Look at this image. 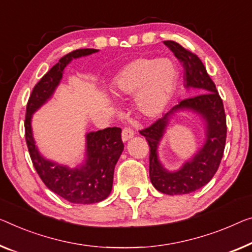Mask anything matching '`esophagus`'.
I'll return each mask as SVG.
<instances>
[{
  "mask_svg": "<svg viewBox=\"0 0 252 252\" xmlns=\"http://www.w3.org/2000/svg\"><path fill=\"white\" fill-rule=\"evenodd\" d=\"M133 136H134V131L131 129L130 126H127V127H125V129H123V131H122V140L123 141H127V140H130L131 138H133Z\"/></svg>",
  "mask_w": 252,
  "mask_h": 252,
  "instance_id": "obj_1",
  "label": "esophagus"
}]
</instances>
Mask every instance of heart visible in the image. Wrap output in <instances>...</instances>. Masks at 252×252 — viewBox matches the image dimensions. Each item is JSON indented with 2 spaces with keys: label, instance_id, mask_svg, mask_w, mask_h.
<instances>
[{
  "label": "heart",
  "instance_id": "obj_1",
  "mask_svg": "<svg viewBox=\"0 0 252 252\" xmlns=\"http://www.w3.org/2000/svg\"><path fill=\"white\" fill-rule=\"evenodd\" d=\"M178 67L167 58H139L126 64L110 84L115 96L136 95L144 115L155 116L170 102L178 80Z\"/></svg>",
  "mask_w": 252,
  "mask_h": 252
}]
</instances>
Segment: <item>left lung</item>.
Returning a JSON list of instances; mask_svg holds the SVG:
<instances>
[{"mask_svg":"<svg viewBox=\"0 0 252 252\" xmlns=\"http://www.w3.org/2000/svg\"><path fill=\"white\" fill-rule=\"evenodd\" d=\"M164 44L182 63L186 90L197 89L199 94L181 100L162 119L140 131L150 147V181L159 192L174 196L200 189L215 175L226 141V116L216 86L208 76L201 60L173 40H165ZM183 111H192L201 116L205 126V140L202 147L181 168L170 171L160 162L158 147L170 120Z\"/></svg>","mask_w":252,"mask_h":252,"instance_id":"obj_1","label":"left lung"}]
</instances>
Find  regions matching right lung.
Here are the masks:
<instances>
[{
	"mask_svg": "<svg viewBox=\"0 0 252 252\" xmlns=\"http://www.w3.org/2000/svg\"><path fill=\"white\" fill-rule=\"evenodd\" d=\"M95 48L76 50L60 59V61L40 79L32 89L26 111V141L33 167L48 189L73 204L89 205L106 199L113 186L114 167L125 148L120 127L86 133L85 157L81 163L71 168L48 159L37 147L33 138L32 114L46 104L62 80L64 67L72 60L97 53Z\"/></svg>",
	"mask_w": 252,
	"mask_h": 252,
	"instance_id": "obj_1",
	"label": "right lung"
}]
</instances>
